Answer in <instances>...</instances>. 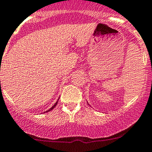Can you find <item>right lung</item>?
I'll return each instance as SVG.
<instances>
[{
    "label": "right lung",
    "mask_w": 152,
    "mask_h": 152,
    "mask_svg": "<svg viewBox=\"0 0 152 152\" xmlns=\"http://www.w3.org/2000/svg\"><path fill=\"white\" fill-rule=\"evenodd\" d=\"M58 100H59V99H58V100H57V101H56V103H55V104H54V105H53V106H52V107H51V108H50V109H49V110H47V111H46V112H44V113H45V112H50V111H52V109H54V108H55V106H56V105H57V104H58Z\"/></svg>",
    "instance_id": "right-lung-1"
}]
</instances>
